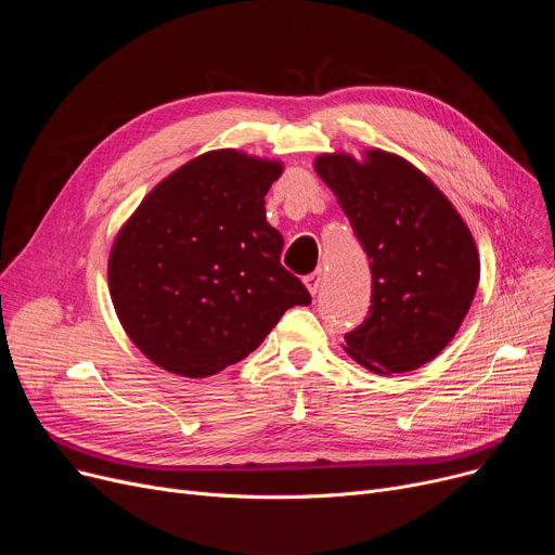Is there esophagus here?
<instances>
[{
    "mask_svg": "<svg viewBox=\"0 0 555 555\" xmlns=\"http://www.w3.org/2000/svg\"><path fill=\"white\" fill-rule=\"evenodd\" d=\"M304 283H306V287L310 289V295H317L319 289H322V283H324V274H322V270H314L312 274H308V276L304 279Z\"/></svg>",
    "mask_w": 555,
    "mask_h": 555,
    "instance_id": "34e87169",
    "label": "esophagus"
}]
</instances>
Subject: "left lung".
Listing matches in <instances>:
<instances>
[{"label": "left lung", "mask_w": 555, "mask_h": 555, "mask_svg": "<svg viewBox=\"0 0 555 555\" xmlns=\"http://www.w3.org/2000/svg\"><path fill=\"white\" fill-rule=\"evenodd\" d=\"M371 258V308L344 351L375 373H406L439 356L468 314L479 254L468 224L406 159L366 151L314 159Z\"/></svg>", "instance_id": "obj_1"}]
</instances>
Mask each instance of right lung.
<instances>
[{
    "label": "right lung",
    "instance_id": "obj_1",
    "mask_svg": "<svg viewBox=\"0 0 555 555\" xmlns=\"http://www.w3.org/2000/svg\"><path fill=\"white\" fill-rule=\"evenodd\" d=\"M279 162L211 151L162 180L116 233L107 281L139 351L184 377L245 360L306 285L281 266L283 236L266 218Z\"/></svg>",
    "mask_w": 555,
    "mask_h": 555
}]
</instances>
